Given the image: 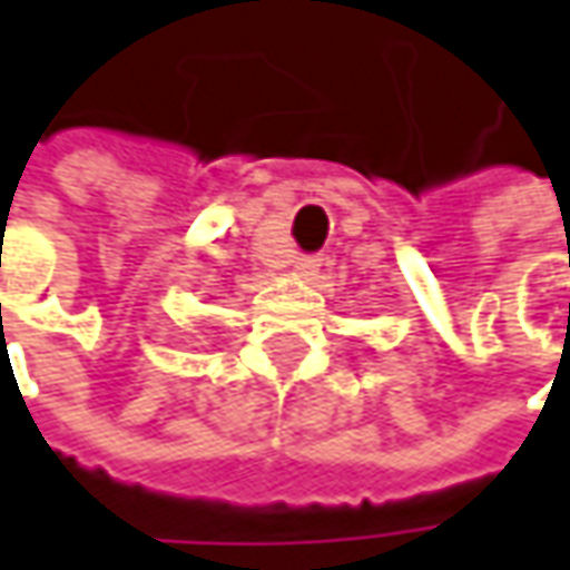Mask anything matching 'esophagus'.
Segmentation results:
<instances>
[{"label": "esophagus", "mask_w": 570, "mask_h": 570, "mask_svg": "<svg viewBox=\"0 0 570 570\" xmlns=\"http://www.w3.org/2000/svg\"><path fill=\"white\" fill-rule=\"evenodd\" d=\"M317 266H321V259H317V256H301L298 263H295V269H298L301 275H314Z\"/></svg>", "instance_id": "34e87169"}]
</instances>
